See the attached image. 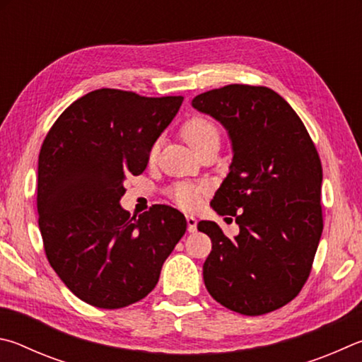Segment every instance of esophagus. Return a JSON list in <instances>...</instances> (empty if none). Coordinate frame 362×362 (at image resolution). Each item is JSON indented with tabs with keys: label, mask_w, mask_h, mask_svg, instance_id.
I'll return each instance as SVG.
<instances>
[{
	"label": "esophagus",
	"mask_w": 362,
	"mask_h": 362,
	"mask_svg": "<svg viewBox=\"0 0 362 362\" xmlns=\"http://www.w3.org/2000/svg\"><path fill=\"white\" fill-rule=\"evenodd\" d=\"M186 221H187V230H189V232H195V230H197V218H195L194 214H187Z\"/></svg>",
	"instance_id": "obj_1"
}]
</instances>
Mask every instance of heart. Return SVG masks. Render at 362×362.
Here are the masks:
<instances>
[{"label":"heart","instance_id":"1","mask_svg":"<svg viewBox=\"0 0 362 362\" xmlns=\"http://www.w3.org/2000/svg\"><path fill=\"white\" fill-rule=\"evenodd\" d=\"M211 136H218V129L211 120H208L205 117H194L182 125V138L186 139V143L191 146L194 151ZM154 152L156 149H152L151 154H154ZM199 192L200 189L192 185H177L173 189V199L176 200L177 205L189 208L195 205Z\"/></svg>","mask_w":362,"mask_h":362}]
</instances>
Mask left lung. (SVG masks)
Masks as SVG:
<instances>
[{
	"mask_svg": "<svg viewBox=\"0 0 362 362\" xmlns=\"http://www.w3.org/2000/svg\"><path fill=\"white\" fill-rule=\"evenodd\" d=\"M192 106L227 130L229 175L211 208L235 216L232 240L213 221L204 264L208 293L233 312L256 316L286 305L312 270L322 233V168L305 125L269 87L230 84L197 95Z\"/></svg>",
	"mask_w": 362,
	"mask_h": 362,
	"instance_id": "left-lung-1",
	"label": "left lung"
}]
</instances>
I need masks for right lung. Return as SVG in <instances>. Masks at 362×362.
Masks as SVG:
<instances>
[{"label":"right lung","instance_id":"obj_1","mask_svg":"<svg viewBox=\"0 0 362 362\" xmlns=\"http://www.w3.org/2000/svg\"><path fill=\"white\" fill-rule=\"evenodd\" d=\"M182 97H139L98 88L55 120L37 160V214L55 274L81 300L114 310L156 288L186 232L176 208L130 216L120 206L127 176L141 175Z\"/></svg>","mask_w":362,"mask_h":362}]
</instances>
